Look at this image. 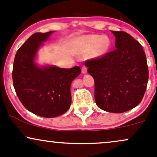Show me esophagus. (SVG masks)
I'll return each mask as SVG.
<instances>
[{
    "instance_id": "34e87169",
    "label": "esophagus",
    "mask_w": 157,
    "mask_h": 157,
    "mask_svg": "<svg viewBox=\"0 0 157 157\" xmlns=\"http://www.w3.org/2000/svg\"><path fill=\"white\" fill-rule=\"evenodd\" d=\"M82 74H86L87 73V68L86 66H83L82 68Z\"/></svg>"
}]
</instances>
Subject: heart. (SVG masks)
<instances>
[{
    "label": "heart",
    "mask_w": 157,
    "mask_h": 157,
    "mask_svg": "<svg viewBox=\"0 0 157 157\" xmlns=\"http://www.w3.org/2000/svg\"><path fill=\"white\" fill-rule=\"evenodd\" d=\"M80 44L82 52H91L94 50V56H101L109 51L111 42L109 38L102 35H90L82 38Z\"/></svg>",
    "instance_id": "obj_1"
}]
</instances>
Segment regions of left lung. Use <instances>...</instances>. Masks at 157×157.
Returning a JSON list of instances; mask_svg holds the SVG:
<instances>
[{
	"mask_svg": "<svg viewBox=\"0 0 157 157\" xmlns=\"http://www.w3.org/2000/svg\"><path fill=\"white\" fill-rule=\"evenodd\" d=\"M115 49L86 60L88 73L94 80V100L104 111L121 113L142 101L148 81L145 53L139 42L123 31H111Z\"/></svg>",
	"mask_w": 157,
	"mask_h": 157,
	"instance_id": "obj_1",
	"label": "left lung"
}]
</instances>
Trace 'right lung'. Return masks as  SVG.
Wrapping results in <instances>:
<instances>
[{
	"label": "right lung",
	"mask_w": 157,
	"mask_h": 157,
	"mask_svg": "<svg viewBox=\"0 0 157 157\" xmlns=\"http://www.w3.org/2000/svg\"><path fill=\"white\" fill-rule=\"evenodd\" d=\"M52 33H36L29 37L17 51L13 69V86L21 104L44 118L59 116L69 109L71 84L81 73L79 66L67 69L36 64L38 49Z\"/></svg>",
	"instance_id": "add662e5"
}]
</instances>
